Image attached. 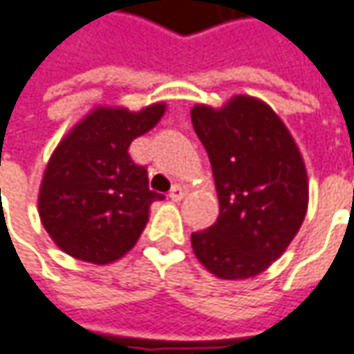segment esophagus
<instances>
[{"mask_svg": "<svg viewBox=\"0 0 354 354\" xmlns=\"http://www.w3.org/2000/svg\"><path fill=\"white\" fill-rule=\"evenodd\" d=\"M184 196H186V188H184L182 184H176V186L170 190V200H172V202H180Z\"/></svg>", "mask_w": 354, "mask_h": 354, "instance_id": "obj_1", "label": "esophagus"}]
</instances>
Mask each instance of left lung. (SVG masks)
I'll use <instances>...</instances> for the list:
<instances>
[{"instance_id":"1","label":"left lung","mask_w":354,"mask_h":354,"mask_svg":"<svg viewBox=\"0 0 354 354\" xmlns=\"http://www.w3.org/2000/svg\"><path fill=\"white\" fill-rule=\"evenodd\" d=\"M194 131L206 148L220 200L214 225L192 234L200 263L220 279H248L279 259L309 204L307 170L291 132L263 100L236 95L196 104Z\"/></svg>"}]
</instances>
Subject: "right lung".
<instances>
[{
  "label": "right lung",
  "instance_id": "obj_1",
  "mask_svg": "<svg viewBox=\"0 0 354 354\" xmlns=\"http://www.w3.org/2000/svg\"><path fill=\"white\" fill-rule=\"evenodd\" d=\"M164 102L132 113L97 106L57 145L39 188V218L59 250L88 263H113L131 252L162 194L148 188L145 166L129 147L156 127Z\"/></svg>",
  "mask_w": 354,
  "mask_h": 354
}]
</instances>
